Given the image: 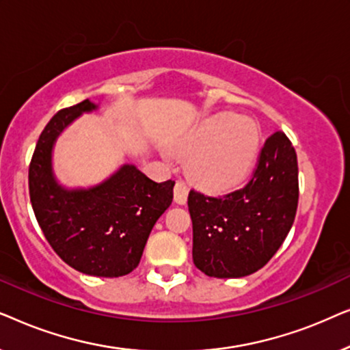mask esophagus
Returning <instances> with one entry per match:
<instances>
[{
  "mask_svg": "<svg viewBox=\"0 0 350 350\" xmlns=\"http://www.w3.org/2000/svg\"><path fill=\"white\" fill-rule=\"evenodd\" d=\"M174 196L176 204L185 205L186 200H188V186H186V183H183V181H176L174 188Z\"/></svg>",
  "mask_w": 350,
  "mask_h": 350,
  "instance_id": "esophagus-1",
  "label": "esophagus"
}]
</instances>
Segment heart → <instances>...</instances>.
Returning a JSON list of instances; mask_svg holds the SVG:
<instances>
[{
    "mask_svg": "<svg viewBox=\"0 0 350 350\" xmlns=\"http://www.w3.org/2000/svg\"><path fill=\"white\" fill-rule=\"evenodd\" d=\"M261 148V132L250 118L221 113L205 119L178 145L194 185L210 193L241 186L252 174Z\"/></svg>",
    "mask_w": 350,
    "mask_h": 350,
    "instance_id": "b5f03b06",
    "label": "heart"
}]
</instances>
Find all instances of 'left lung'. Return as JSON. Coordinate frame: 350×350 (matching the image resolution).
Segmentation results:
<instances>
[{
	"mask_svg": "<svg viewBox=\"0 0 350 350\" xmlns=\"http://www.w3.org/2000/svg\"><path fill=\"white\" fill-rule=\"evenodd\" d=\"M298 207V159L284 132L262 146L245 188L210 198L191 191L193 260L218 279H239L261 269L284 243Z\"/></svg>",
	"mask_w": 350,
	"mask_h": 350,
	"instance_id": "left-lung-1",
	"label": "left lung"
}]
</instances>
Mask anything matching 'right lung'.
<instances>
[{
  "label": "right lung",
  "instance_id": "right-lung-1",
  "mask_svg": "<svg viewBox=\"0 0 350 350\" xmlns=\"http://www.w3.org/2000/svg\"><path fill=\"white\" fill-rule=\"evenodd\" d=\"M98 105L84 100L47 122L28 172L35 217L54 252L73 269L95 277H121L140 262L157 219L174 199L175 181H152L133 164L88 188H68L54 172V146L66 127Z\"/></svg>",
  "mask_w": 350,
  "mask_h": 350
}]
</instances>
